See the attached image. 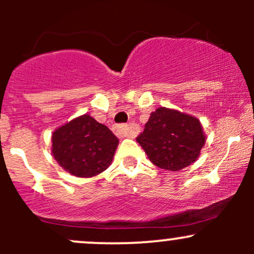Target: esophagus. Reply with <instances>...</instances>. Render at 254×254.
I'll return each instance as SVG.
<instances>
[{
  "instance_id": "1",
  "label": "esophagus",
  "mask_w": 254,
  "mask_h": 254,
  "mask_svg": "<svg viewBox=\"0 0 254 254\" xmlns=\"http://www.w3.org/2000/svg\"><path fill=\"white\" fill-rule=\"evenodd\" d=\"M114 131H115V134H117L118 136H120V137L132 136L131 129L129 127V125H125V124L117 125V127H114Z\"/></svg>"
}]
</instances>
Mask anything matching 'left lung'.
I'll use <instances>...</instances> for the list:
<instances>
[{
  "instance_id": "1",
  "label": "left lung",
  "mask_w": 254,
  "mask_h": 254,
  "mask_svg": "<svg viewBox=\"0 0 254 254\" xmlns=\"http://www.w3.org/2000/svg\"><path fill=\"white\" fill-rule=\"evenodd\" d=\"M136 141L153 165L179 171L195 162L205 135L196 118L161 107L151 113Z\"/></svg>"
}]
</instances>
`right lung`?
Segmentation results:
<instances>
[{
  "mask_svg": "<svg viewBox=\"0 0 254 254\" xmlns=\"http://www.w3.org/2000/svg\"><path fill=\"white\" fill-rule=\"evenodd\" d=\"M53 155L76 177H93L112 163L119 140L94 118L84 114L54 131Z\"/></svg>",
  "mask_w": 254,
  "mask_h": 254,
  "instance_id": "right-lung-1",
  "label": "right lung"
}]
</instances>
